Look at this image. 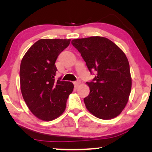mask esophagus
<instances>
[{"instance_id":"esophagus-1","label":"esophagus","mask_w":152,"mask_h":152,"mask_svg":"<svg viewBox=\"0 0 152 152\" xmlns=\"http://www.w3.org/2000/svg\"><path fill=\"white\" fill-rule=\"evenodd\" d=\"M73 84H74V85H75V86L77 87V86H79V85H80V84H81V81H80V80H77V81H76V82H74Z\"/></svg>"}]
</instances>
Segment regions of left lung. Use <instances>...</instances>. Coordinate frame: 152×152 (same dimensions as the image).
Listing matches in <instances>:
<instances>
[{"instance_id": "obj_1", "label": "left lung", "mask_w": 152, "mask_h": 152, "mask_svg": "<svg viewBox=\"0 0 152 152\" xmlns=\"http://www.w3.org/2000/svg\"><path fill=\"white\" fill-rule=\"evenodd\" d=\"M71 43L89 71L96 72L92 82H86L90 88V93L84 99L86 109L99 119L117 117L127 104L132 90L125 54L113 41L102 37L73 39Z\"/></svg>"}]
</instances>
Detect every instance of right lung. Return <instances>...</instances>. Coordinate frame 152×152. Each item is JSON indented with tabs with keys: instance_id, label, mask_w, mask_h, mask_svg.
Segmentation results:
<instances>
[{
	"instance_id": "1",
	"label": "right lung",
	"mask_w": 152,
	"mask_h": 152,
	"mask_svg": "<svg viewBox=\"0 0 152 152\" xmlns=\"http://www.w3.org/2000/svg\"><path fill=\"white\" fill-rule=\"evenodd\" d=\"M70 39H42L31 46L20 66V90L30 111L40 120L50 121L65 111L72 92V82L55 80V61Z\"/></svg>"
}]
</instances>
